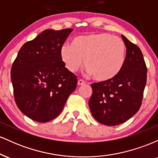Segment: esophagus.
Listing matches in <instances>:
<instances>
[{
  "label": "esophagus",
  "instance_id": "34e87169",
  "mask_svg": "<svg viewBox=\"0 0 158 158\" xmlns=\"http://www.w3.org/2000/svg\"><path fill=\"white\" fill-rule=\"evenodd\" d=\"M85 81H83L82 79H79V80H78V81H77V85H84L85 84Z\"/></svg>",
  "mask_w": 158,
  "mask_h": 158
}]
</instances>
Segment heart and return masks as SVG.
I'll list each match as a JSON object with an SVG mask.
<instances>
[{
    "mask_svg": "<svg viewBox=\"0 0 158 158\" xmlns=\"http://www.w3.org/2000/svg\"><path fill=\"white\" fill-rule=\"evenodd\" d=\"M61 60L73 73L82 64L99 81L113 79L122 70L126 59V47L118 37L106 32L81 35L73 45L64 44L60 50Z\"/></svg>",
    "mask_w": 158,
    "mask_h": 158,
    "instance_id": "b5f03b06",
    "label": "heart"
}]
</instances>
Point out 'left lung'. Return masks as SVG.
I'll return each mask as SVG.
<instances>
[{
	"instance_id": "8db88e82",
	"label": "left lung",
	"mask_w": 158,
	"mask_h": 158,
	"mask_svg": "<svg viewBox=\"0 0 158 158\" xmlns=\"http://www.w3.org/2000/svg\"><path fill=\"white\" fill-rule=\"evenodd\" d=\"M126 59L120 72L113 79L94 83L88 106L93 117L106 126H117L131 118L142 103L147 68L142 52L122 35Z\"/></svg>"
}]
</instances>
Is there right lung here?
<instances>
[{
	"instance_id": "1",
	"label": "right lung",
	"mask_w": 158,
	"mask_h": 158,
	"mask_svg": "<svg viewBox=\"0 0 158 158\" xmlns=\"http://www.w3.org/2000/svg\"><path fill=\"white\" fill-rule=\"evenodd\" d=\"M73 29L45 30L20 49L11 69L16 105L22 113L39 123L58 117L77 79L65 68L61 46Z\"/></svg>"
}]
</instances>
